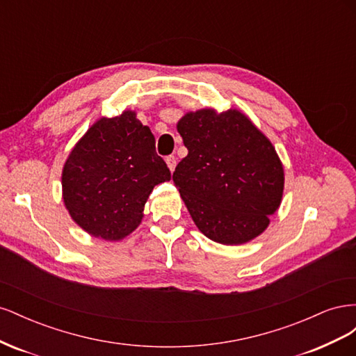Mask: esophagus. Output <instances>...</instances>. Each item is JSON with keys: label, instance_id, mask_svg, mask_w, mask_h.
<instances>
[{"label": "esophagus", "instance_id": "1", "mask_svg": "<svg viewBox=\"0 0 356 356\" xmlns=\"http://www.w3.org/2000/svg\"><path fill=\"white\" fill-rule=\"evenodd\" d=\"M165 160H166V165H168L169 170L174 172L175 166H177V157L175 156H168Z\"/></svg>", "mask_w": 356, "mask_h": 356}]
</instances>
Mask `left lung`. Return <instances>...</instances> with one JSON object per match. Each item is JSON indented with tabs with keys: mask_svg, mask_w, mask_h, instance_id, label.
<instances>
[{
	"mask_svg": "<svg viewBox=\"0 0 356 356\" xmlns=\"http://www.w3.org/2000/svg\"><path fill=\"white\" fill-rule=\"evenodd\" d=\"M177 129L188 154L172 179L197 229L222 245L261 234L284 193V168L268 138L238 110L187 113Z\"/></svg>",
	"mask_w": 356,
	"mask_h": 356,
	"instance_id": "left-lung-1",
	"label": "left lung"
}]
</instances>
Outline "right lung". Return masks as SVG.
I'll return each mask as SVG.
<instances>
[{
  "mask_svg": "<svg viewBox=\"0 0 356 356\" xmlns=\"http://www.w3.org/2000/svg\"><path fill=\"white\" fill-rule=\"evenodd\" d=\"M169 179L154 135L127 110L99 118L75 144L62 170L63 203L84 232L120 241L141 224L154 186Z\"/></svg>",
  "mask_w": 356,
  "mask_h": 356,
  "instance_id": "right-lung-1",
  "label": "right lung"
}]
</instances>
